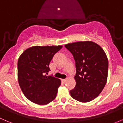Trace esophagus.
I'll use <instances>...</instances> for the list:
<instances>
[{"label":"esophagus","mask_w":123,"mask_h":123,"mask_svg":"<svg viewBox=\"0 0 123 123\" xmlns=\"http://www.w3.org/2000/svg\"><path fill=\"white\" fill-rule=\"evenodd\" d=\"M62 81H63V82H66V80H67V79H62Z\"/></svg>","instance_id":"esophagus-1"}]
</instances>
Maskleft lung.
I'll return each instance as SVG.
<instances>
[{"mask_svg":"<svg viewBox=\"0 0 123 123\" xmlns=\"http://www.w3.org/2000/svg\"><path fill=\"white\" fill-rule=\"evenodd\" d=\"M65 47L75 61L76 86L70 91L74 99L83 103L97 97L106 85L108 59L98 44L91 41L68 43Z\"/></svg>","mask_w":123,"mask_h":123,"instance_id":"1","label":"left lung"}]
</instances>
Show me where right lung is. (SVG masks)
Here are the masks:
<instances>
[{
  "label": "right lung",
  "mask_w": 123,
  "mask_h": 123,
  "mask_svg": "<svg viewBox=\"0 0 123 123\" xmlns=\"http://www.w3.org/2000/svg\"><path fill=\"white\" fill-rule=\"evenodd\" d=\"M63 46H34L26 49L17 62L18 81L23 94L29 100L40 105L55 98L61 85L58 78L47 76L49 63Z\"/></svg>",
  "instance_id": "obj_1"
}]
</instances>
